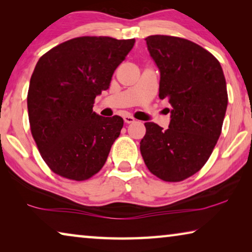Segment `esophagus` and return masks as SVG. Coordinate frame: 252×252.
Returning <instances> with one entry per match:
<instances>
[{
  "label": "esophagus",
  "instance_id": "34e87169",
  "mask_svg": "<svg viewBox=\"0 0 252 252\" xmlns=\"http://www.w3.org/2000/svg\"><path fill=\"white\" fill-rule=\"evenodd\" d=\"M123 120H125L126 123H133L135 121V119L132 116H125L123 117Z\"/></svg>",
  "mask_w": 252,
  "mask_h": 252
}]
</instances>
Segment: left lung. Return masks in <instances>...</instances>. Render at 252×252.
<instances>
[{"mask_svg":"<svg viewBox=\"0 0 252 252\" xmlns=\"http://www.w3.org/2000/svg\"><path fill=\"white\" fill-rule=\"evenodd\" d=\"M146 41L160 70L159 97L172 110L167 130L144 123L140 151L151 173L179 182L197 173L216 147L228 105L227 84L218 60L194 42L170 35Z\"/></svg>","mask_w":252,"mask_h":252,"instance_id":"left-lung-1","label":"left lung"}]
</instances>
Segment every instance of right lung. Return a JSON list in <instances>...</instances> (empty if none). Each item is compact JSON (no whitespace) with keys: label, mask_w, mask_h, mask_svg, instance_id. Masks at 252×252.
Masks as SVG:
<instances>
[{"label":"right lung","mask_w":252,"mask_h":252,"mask_svg":"<svg viewBox=\"0 0 252 252\" xmlns=\"http://www.w3.org/2000/svg\"><path fill=\"white\" fill-rule=\"evenodd\" d=\"M134 39L80 36L42 55L28 92L31 133L42 159L54 173L75 181L103 167L123 119L93 112L95 96L134 45Z\"/></svg>","instance_id":"obj_1"}]
</instances>
